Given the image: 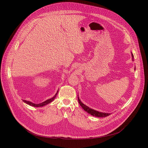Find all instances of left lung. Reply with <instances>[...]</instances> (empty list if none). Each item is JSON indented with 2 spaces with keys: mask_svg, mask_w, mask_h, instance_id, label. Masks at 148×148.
Returning <instances> with one entry per match:
<instances>
[{
  "mask_svg": "<svg viewBox=\"0 0 148 148\" xmlns=\"http://www.w3.org/2000/svg\"><path fill=\"white\" fill-rule=\"evenodd\" d=\"M131 56H132V60H134V56H133V54L131 52ZM136 69V68H134V70ZM78 101H79V103L80 104V105L81 106V107H82V108H83V110L86 111L87 113H88L89 114H90L91 115L95 116V117H98V118H104L106 117V116H109L110 114V113H103V112H100L98 111H97L95 110L94 109H92V108H89V107H88L87 106L84 105L79 98V97H78Z\"/></svg>",
  "mask_w": 148,
  "mask_h": 148,
  "instance_id": "obj_1",
  "label": "left lung"
}]
</instances>
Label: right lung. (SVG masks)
<instances>
[{"instance_id": "add662e5", "label": "right lung", "mask_w": 148, "mask_h": 148, "mask_svg": "<svg viewBox=\"0 0 148 148\" xmlns=\"http://www.w3.org/2000/svg\"><path fill=\"white\" fill-rule=\"evenodd\" d=\"M58 91H59V90L57 91V92L56 93V94L54 95V96L53 97H52V98H50V99H47V100H46V101H44V102H42V103H40V104H35V103H32L31 101H26V100H24V99L23 100V101L24 102V103H25L26 104H28V105H29V106H32V107H43V106H45V105H47L48 104L51 103V102L53 101L54 99H55L56 97L57 96Z\"/></svg>"}]
</instances>
